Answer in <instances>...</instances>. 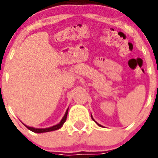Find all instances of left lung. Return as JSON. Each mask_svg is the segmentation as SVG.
Returning a JSON list of instances; mask_svg holds the SVG:
<instances>
[{
    "label": "left lung",
    "mask_w": 158,
    "mask_h": 158,
    "mask_svg": "<svg viewBox=\"0 0 158 158\" xmlns=\"http://www.w3.org/2000/svg\"><path fill=\"white\" fill-rule=\"evenodd\" d=\"M92 120H93V121H95V120H94V119H93V118H92ZM97 124H98V123H97ZM98 125H99V126H102V125H99V124H98Z\"/></svg>",
    "instance_id": "obj_1"
}]
</instances>
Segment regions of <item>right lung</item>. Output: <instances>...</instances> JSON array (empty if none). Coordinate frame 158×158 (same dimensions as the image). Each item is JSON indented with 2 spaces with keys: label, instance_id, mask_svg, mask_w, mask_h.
<instances>
[{
  "label": "right lung",
  "instance_id": "right-lung-1",
  "mask_svg": "<svg viewBox=\"0 0 158 158\" xmlns=\"http://www.w3.org/2000/svg\"><path fill=\"white\" fill-rule=\"evenodd\" d=\"M67 114H68V109L66 110V114H65L64 117L63 118V119L61 120V122H60V123L58 124V125H54V126L52 127H50V128H32V127H29V126H27V125H25V126L27 127L29 130L33 132H35V133H43V132H48V131H55V130H57V129L60 128L62 126H63V125L64 124V122H66V118H67Z\"/></svg>",
  "mask_w": 158,
  "mask_h": 158
}]
</instances>
